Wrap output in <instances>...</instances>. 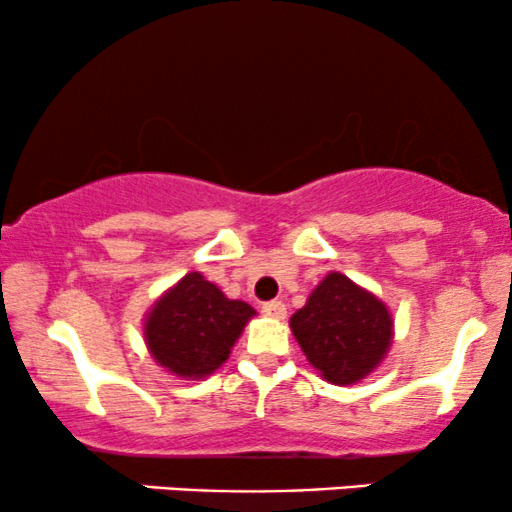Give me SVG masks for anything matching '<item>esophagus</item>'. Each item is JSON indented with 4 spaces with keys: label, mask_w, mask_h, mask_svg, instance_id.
<instances>
[{
    "label": "esophagus",
    "mask_w": 512,
    "mask_h": 512,
    "mask_svg": "<svg viewBox=\"0 0 512 512\" xmlns=\"http://www.w3.org/2000/svg\"><path fill=\"white\" fill-rule=\"evenodd\" d=\"M262 313L269 315V317H276V320H281V317L286 315V305L281 301H269L262 305Z\"/></svg>",
    "instance_id": "esophagus-1"
}]
</instances>
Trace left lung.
<instances>
[{"label": "left lung", "instance_id": "left-lung-1", "mask_svg": "<svg viewBox=\"0 0 512 512\" xmlns=\"http://www.w3.org/2000/svg\"><path fill=\"white\" fill-rule=\"evenodd\" d=\"M305 358L332 385H354L383 361L392 342V315L380 298L332 272L291 317Z\"/></svg>", "mask_w": 512, "mask_h": 512}]
</instances>
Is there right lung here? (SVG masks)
Instances as JSON below:
<instances>
[{
    "label": "right lung",
    "mask_w": 512,
    "mask_h": 512,
    "mask_svg": "<svg viewBox=\"0 0 512 512\" xmlns=\"http://www.w3.org/2000/svg\"><path fill=\"white\" fill-rule=\"evenodd\" d=\"M255 310L223 296L199 272L185 274L146 315L144 337L158 366L180 378H207L226 363Z\"/></svg>",
    "instance_id": "1"
}]
</instances>
